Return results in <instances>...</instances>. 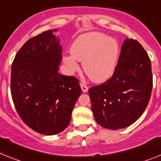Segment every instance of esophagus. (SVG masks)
Masks as SVG:
<instances>
[{"mask_svg":"<svg viewBox=\"0 0 161 161\" xmlns=\"http://www.w3.org/2000/svg\"><path fill=\"white\" fill-rule=\"evenodd\" d=\"M80 86H81V88H82V91H83V92H87V90H88V87H87V85L83 83H81Z\"/></svg>","mask_w":161,"mask_h":161,"instance_id":"obj_1","label":"esophagus"}]
</instances>
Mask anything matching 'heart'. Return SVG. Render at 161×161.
Masks as SVG:
<instances>
[{
    "label": "heart",
    "instance_id": "1",
    "mask_svg": "<svg viewBox=\"0 0 161 161\" xmlns=\"http://www.w3.org/2000/svg\"><path fill=\"white\" fill-rule=\"evenodd\" d=\"M71 55L63 58L69 71L79 69L78 61L83 62L87 76L95 83L108 80L114 74L119 54L118 42L113 38L98 32L81 35L74 42Z\"/></svg>",
    "mask_w": 161,
    "mask_h": 161
}]
</instances>
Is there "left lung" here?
<instances>
[{
	"instance_id": "8db88e82",
	"label": "left lung",
	"mask_w": 161,
	"mask_h": 161,
	"mask_svg": "<svg viewBox=\"0 0 161 161\" xmlns=\"http://www.w3.org/2000/svg\"><path fill=\"white\" fill-rule=\"evenodd\" d=\"M152 86L147 51L137 40L127 38L111 78L88 90L96 121L109 129L133 124L149 103Z\"/></svg>"
}]
</instances>
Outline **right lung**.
I'll return each mask as SVG.
<instances>
[{"mask_svg": "<svg viewBox=\"0 0 161 161\" xmlns=\"http://www.w3.org/2000/svg\"><path fill=\"white\" fill-rule=\"evenodd\" d=\"M59 42L51 30L42 32L24 43L12 63L10 92L17 113L30 129L44 135L68 127L82 92L78 78L58 73Z\"/></svg>", "mask_w": 161, "mask_h": 161, "instance_id": "1", "label": "right lung"}]
</instances>
